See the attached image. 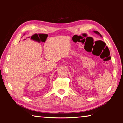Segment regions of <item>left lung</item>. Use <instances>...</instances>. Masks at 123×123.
I'll return each instance as SVG.
<instances>
[{"mask_svg": "<svg viewBox=\"0 0 123 123\" xmlns=\"http://www.w3.org/2000/svg\"><path fill=\"white\" fill-rule=\"evenodd\" d=\"M94 33H95L96 34H98L99 35H100V36H101V37H102V35H101V34H100V33H99L98 32V31H94Z\"/></svg>", "mask_w": 123, "mask_h": 123, "instance_id": "1", "label": "left lung"}]
</instances>
